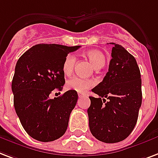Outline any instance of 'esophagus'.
<instances>
[{
  "instance_id": "1",
  "label": "esophagus",
  "mask_w": 158,
  "mask_h": 158,
  "mask_svg": "<svg viewBox=\"0 0 158 158\" xmlns=\"http://www.w3.org/2000/svg\"><path fill=\"white\" fill-rule=\"evenodd\" d=\"M84 96H85V94H79V98H83Z\"/></svg>"
}]
</instances>
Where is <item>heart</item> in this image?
I'll return each instance as SVG.
<instances>
[{
  "instance_id": "1",
  "label": "heart",
  "mask_w": 158,
  "mask_h": 158,
  "mask_svg": "<svg viewBox=\"0 0 158 158\" xmlns=\"http://www.w3.org/2000/svg\"><path fill=\"white\" fill-rule=\"evenodd\" d=\"M85 55L92 63L95 69H100L105 64V56L99 50H89L85 53ZM76 63V58L74 55H68L64 60L62 64V70L65 75L69 76L74 70ZM94 81L92 79H84L79 77H73L69 79L66 83V88L69 90H74L78 93L86 92L89 89L94 85Z\"/></svg>"
}]
</instances>
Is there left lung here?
Returning <instances> with one entry per match:
<instances>
[{"mask_svg": "<svg viewBox=\"0 0 158 158\" xmlns=\"http://www.w3.org/2000/svg\"><path fill=\"white\" fill-rule=\"evenodd\" d=\"M111 44L114 47L108 72L92 89L98 98L89 97L88 108L90 132L106 143H118L129 136L138 121L143 97L135 58L122 45Z\"/></svg>", "mask_w": 158, "mask_h": 158, "instance_id": "1", "label": "left lung"}]
</instances>
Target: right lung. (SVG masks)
I'll return each mask as SVG.
<instances>
[{"mask_svg": "<svg viewBox=\"0 0 158 158\" xmlns=\"http://www.w3.org/2000/svg\"><path fill=\"white\" fill-rule=\"evenodd\" d=\"M79 47L35 44L18 60L11 83L14 107L24 129L35 140L51 142L66 132L78 94L69 90L53 99L49 96L55 89H62L64 60Z\"/></svg>", "mask_w": 158, "mask_h": 158, "instance_id": "right-lung-1", "label": "right lung"}]
</instances>
